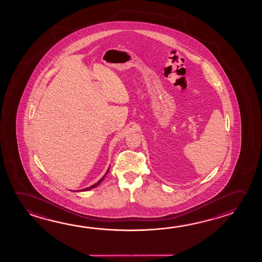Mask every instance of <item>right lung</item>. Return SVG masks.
<instances>
[{
	"label": "right lung",
	"mask_w": 262,
	"mask_h": 262,
	"mask_svg": "<svg viewBox=\"0 0 262 262\" xmlns=\"http://www.w3.org/2000/svg\"><path fill=\"white\" fill-rule=\"evenodd\" d=\"M108 170H109V169H108ZM108 170H107V172H106V173H105V174H107ZM105 174H104V177H103V178H102V179H100V180H99V181H98V182L96 183V184H95V185H93V186H91V187H88V188H84V189H83V191H85V190H89V189H92V188H94V187H97V186H98V185H100V183H101V182H102V181H103V179H104V177H105Z\"/></svg>",
	"instance_id": "obj_1"
}]
</instances>
